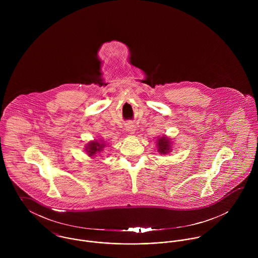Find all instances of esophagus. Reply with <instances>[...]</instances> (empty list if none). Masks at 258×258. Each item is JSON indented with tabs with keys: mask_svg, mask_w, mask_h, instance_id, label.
<instances>
[{
	"mask_svg": "<svg viewBox=\"0 0 258 258\" xmlns=\"http://www.w3.org/2000/svg\"><path fill=\"white\" fill-rule=\"evenodd\" d=\"M126 131L129 133V134H134L135 133V126L133 124H127L126 125Z\"/></svg>",
	"mask_w": 258,
	"mask_h": 258,
	"instance_id": "1",
	"label": "esophagus"
}]
</instances>
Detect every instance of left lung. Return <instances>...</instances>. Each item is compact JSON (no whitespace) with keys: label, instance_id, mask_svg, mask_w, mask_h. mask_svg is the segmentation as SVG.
Segmentation results:
<instances>
[{"label":"left lung","instance_id":"1","mask_svg":"<svg viewBox=\"0 0 258 258\" xmlns=\"http://www.w3.org/2000/svg\"><path fill=\"white\" fill-rule=\"evenodd\" d=\"M173 145L174 144L172 142V139L166 135L158 137L156 140V147L161 155H166L171 153L173 150Z\"/></svg>","mask_w":258,"mask_h":258}]
</instances>
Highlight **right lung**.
Here are the masks:
<instances>
[{"mask_svg": "<svg viewBox=\"0 0 258 258\" xmlns=\"http://www.w3.org/2000/svg\"><path fill=\"white\" fill-rule=\"evenodd\" d=\"M108 146V144H106L105 140L102 138L99 139H94L90 142H88L85 146V153L89 156V157H94L97 154L101 153L103 151V149Z\"/></svg>", "mask_w": 258, "mask_h": 258, "instance_id": "obj_1", "label": "right lung"}]
</instances>
